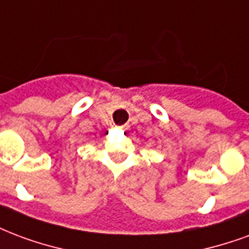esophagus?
<instances>
[{"instance_id":"obj_1","label":"esophagus","mask_w":249,"mask_h":249,"mask_svg":"<svg viewBox=\"0 0 249 249\" xmlns=\"http://www.w3.org/2000/svg\"><path fill=\"white\" fill-rule=\"evenodd\" d=\"M121 129L126 130V129H128V125H123V126H121Z\"/></svg>"}]
</instances>
